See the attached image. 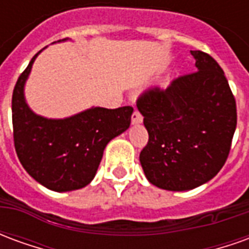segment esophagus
I'll return each instance as SVG.
<instances>
[{"instance_id":"obj_1","label":"esophagus","mask_w":249,"mask_h":249,"mask_svg":"<svg viewBox=\"0 0 249 249\" xmlns=\"http://www.w3.org/2000/svg\"><path fill=\"white\" fill-rule=\"evenodd\" d=\"M140 123H142V116H141V113L139 110H135L133 114H132V124L137 125L140 124Z\"/></svg>"}]
</instances>
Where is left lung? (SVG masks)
Wrapping results in <instances>:
<instances>
[{"label":"left lung","instance_id":"left-lung-1","mask_svg":"<svg viewBox=\"0 0 249 249\" xmlns=\"http://www.w3.org/2000/svg\"><path fill=\"white\" fill-rule=\"evenodd\" d=\"M197 71L137 98L149 140L140 153L149 183L189 191L213 178L228 159L237 113L230 84L214 58L191 51Z\"/></svg>","mask_w":249,"mask_h":249}]
</instances>
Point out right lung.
<instances>
[{"label":"right lung","instance_id":"right-lung-1","mask_svg":"<svg viewBox=\"0 0 249 249\" xmlns=\"http://www.w3.org/2000/svg\"><path fill=\"white\" fill-rule=\"evenodd\" d=\"M38 53L14 87V148L25 171L44 187L56 192L80 189L94 178L107 144L129 128L133 108L97 107L61 120L33 113L25 101L24 85Z\"/></svg>","mask_w":249,"mask_h":249}]
</instances>
